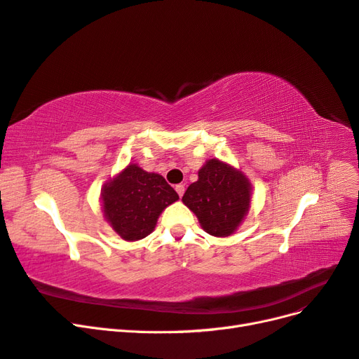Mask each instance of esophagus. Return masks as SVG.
I'll return each mask as SVG.
<instances>
[{"label":"esophagus","instance_id":"34e87169","mask_svg":"<svg viewBox=\"0 0 359 359\" xmlns=\"http://www.w3.org/2000/svg\"><path fill=\"white\" fill-rule=\"evenodd\" d=\"M175 190H177V193H178V196L181 198L182 194H184V191H186V187H184L182 184H178V186H175Z\"/></svg>","mask_w":359,"mask_h":359}]
</instances>
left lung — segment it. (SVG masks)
Segmentation results:
<instances>
[{
    "instance_id": "8db88e82",
    "label": "left lung",
    "mask_w": 359,
    "mask_h": 359,
    "mask_svg": "<svg viewBox=\"0 0 359 359\" xmlns=\"http://www.w3.org/2000/svg\"><path fill=\"white\" fill-rule=\"evenodd\" d=\"M252 182L244 172L219 158H210L190 184L182 203L198 217L201 227L212 236L236 232L252 206Z\"/></svg>"
}]
</instances>
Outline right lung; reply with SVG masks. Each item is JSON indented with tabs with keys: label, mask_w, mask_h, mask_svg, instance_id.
<instances>
[{
	"label": "right lung",
	"mask_w": 359,
	"mask_h": 359,
	"mask_svg": "<svg viewBox=\"0 0 359 359\" xmlns=\"http://www.w3.org/2000/svg\"><path fill=\"white\" fill-rule=\"evenodd\" d=\"M178 199V193L160 173L147 172L136 163H128L100 191L104 220L128 243L153 232L160 214Z\"/></svg>",
	"instance_id": "add662e5"
}]
</instances>
